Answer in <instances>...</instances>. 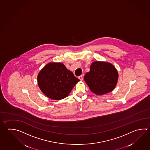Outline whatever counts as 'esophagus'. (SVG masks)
I'll return each mask as SVG.
<instances>
[{
  "instance_id": "1",
  "label": "esophagus",
  "mask_w": 150,
  "mask_h": 150,
  "mask_svg": "<svg viewBox=\"0 0 150 150\" xmlns=\"http://www.w3.org/2000/svg\"><path fill=\"white\" fill-rule=\"evenodd\" d=\"M79 80L80 81H83V77H82V75L81 76H79Z\"/></svg>"
}]
</instances>
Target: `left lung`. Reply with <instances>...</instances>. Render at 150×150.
I'll list each match as a JSON object with an SVG mask.
<instances>
[{
	"label": "left lung",
	"instance_id": "left-lung-1",
	"mask_svg": "<svg viewBox=\"0 0 150 150\" xmlns=\"http://www.w3.org/2000/svg\"><path fill=\"white\" fill-rule=\"evenodd\" d=\"M84 79L93 93L101 96L115 88L118 73L110 62L96 61L92 63L90 71L85 74Z\"/></svg>",
	"mask_w": 150,
	"mask_h": 150
}]
</instances>
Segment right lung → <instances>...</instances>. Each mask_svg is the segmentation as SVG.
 Instances as JSON below:
<instances>
[{"label":"right lung","instance_id":"add662e5","mask_svg":"<svg viewBox=\"0 0 150 150\" xmlns=\"http://www.w3.org/2000/svg\"><path fill=\"white\" fill-rule=\"evenodd\" d=\"M37 81L40 89L45 96L59 100L68 96L79 79L62 62H51L40 71Z\"/></svg>","mask_w":150,"mask_h":150}]
</instances>
